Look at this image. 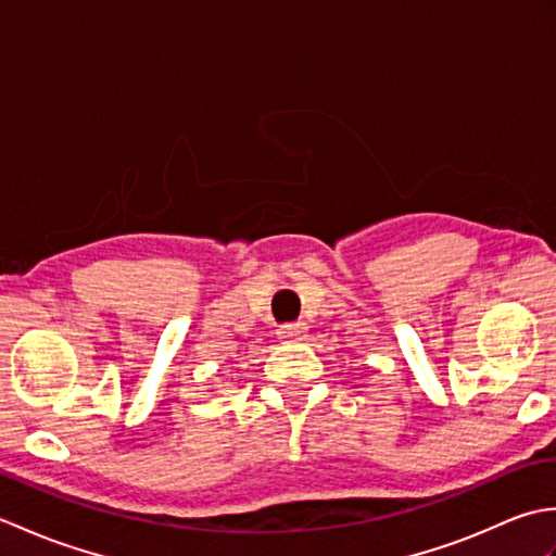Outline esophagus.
<instances>
[{
	"label": "esophagus",
	"mask_w": 556,
	"mask_h": 556,
	"mask_svg": "<svg viewBox=\"0 0 556 556\" xmlns=\"http://www.w3.org/2000/svg\"><path fill=\"white\" fill-rule=\"evenodd\" d=\"M308 332V327H305V323H291V325H281L279 332H277V339L281 341V344H301V341H305V334Z\"/></svg>",
	"instance_id": "esophagus-1"
}]
</instances>
